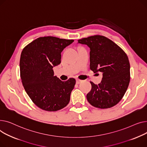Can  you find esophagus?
<instances>
[{"instance_id": "obj_1", "label": "esophagus", "mask_w": 147, "mask_h": 147, "mask_svg": "<svg viewBox=\"0 0 147 147\" xmlns=\"http://www.w3.org/2000/svg\"><path fill=\"white\" fill-rule=\"evenodd\" d=\"M82 81V80H80L77 79V80H76V83L77 84H80V83H81Z\"/></svg>"}]
</instances>
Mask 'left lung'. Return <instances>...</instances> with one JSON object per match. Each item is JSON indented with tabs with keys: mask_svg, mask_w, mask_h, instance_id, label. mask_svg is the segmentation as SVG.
Segmentation results:
<instances>
[{
	"mask_svg": "<svg viewBox=\"0 0 147 147\" xmlns=\"http://www.w3.org/2000/svg\"><path fill=\"white\" fill-rule=\"evenodd\" d=\"M78 41L90 47V69L102 74L98 85L90 82L92 88L87 95L88 101L100 109L113 107L123 98L130 81V64L126 54L113 41L102 36Z\"/></svg>",
	"mask_w": 147,
	"mask_h": 147,
	"instance_id": "1",
	"label": "left lung"
}]
</instances>
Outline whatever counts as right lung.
<instances>
[{"label": "right lung", "mask_w": 147, "mask_h": 147, "mask_svg": "<svg viewBox=\"0 0 147 147\" xmlns=\"http://www.w3.org/2000/svg\"><path fill=\"white\" fill-rule=\"evenodd\" d=\"M74 41L55 37L34 40L22 50L21 79L24 89L37 107L55 111L66 107L76 83L74 78L62 81L54 76L53 67L61 62V52Z\"/></svg>", "instance_id": "obj_1"}]
</instances>
